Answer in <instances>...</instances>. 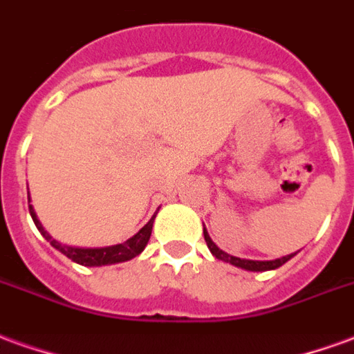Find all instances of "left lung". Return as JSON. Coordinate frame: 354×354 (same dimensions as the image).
Here are the masks:
<instances>
[{
  "label": "left lung",
  "instance_id": "1",
  "mask_svg": "<svg viewBox=\"0 0 354 354\" xmlns=\"http://www.w3.org/2000/svg\"><path fill=\"white\" fill-rule=\"evenodd\" d=\"M203 237H205V243H207L209 251L211 254L215 257V259L223 260V262H230L232 266H237V268H241V270H247V272H268V270H277L279 266H283L285 262L292 259L296 252L292 254H286L283 259H277V260H245V259H237V257H232L228 252L221 251L218 247H216L213 241H211V237H209L207 230L203 228Z\"/></svg>",
  "mask_w": 354,
  "mask_h": 354
}]
</instances>
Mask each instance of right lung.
I'll list each match as a JSON object with an SVG mask.
<instances>
[{
	"mask_svg": "<svg viewBox=\"0 0 354 354\" xmlns=\"http://www.w3.org/2000/svg\"><path fill=\"white\" fill-rule=\"evenodd\" d=\"M30 215H32L33 223L37 226V230L43 234L45 239L50 241L54 249H58L62 254H66L69 260H73L77 264L81 266H109V264H118V262H126V260L136 259L138 254L143 252V249L149 243L151 239V232H152V223H154V216L151 221L141 228V230L131 236L130 239H126L124 243L118 245H111V247H100V249H81V247H69V245H62L60 241H56L53 237L48 236V232L41 226L39 218L35 215V211L30 205Z\"/></svg>",
	"mask_w": 354,
	"mask_h": 354,
	"instance_id": "1",
	"label": "right lung"
}]
</instances>
